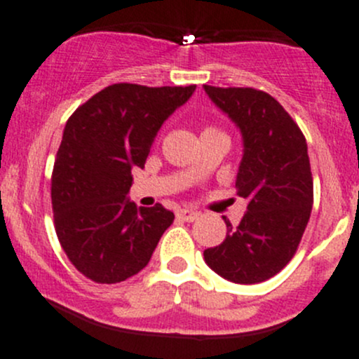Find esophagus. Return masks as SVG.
Instances as JSON below:
<instances>
[{"instance_id": "obj_1", "label": "esophagus", "mask_w": 359, "mask_h": 359, "mask_svg": "<svg viewBox=\"0 0 359 359\" xmlns=\"http://www.w3.org/2000/svg\"><path fill=\"white\" fill-rule=\"evenodd\" d=\"M198 215H200V213L194 212V210H191V208H182L177 212V217L182 220H186V222H193V220L198 219Z\"/></svg>"}]
</instances>
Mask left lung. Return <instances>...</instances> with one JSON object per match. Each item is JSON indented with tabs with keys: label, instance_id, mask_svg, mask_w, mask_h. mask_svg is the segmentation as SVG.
<instances>
[{
	"label": "left lung",
	"instance_id": "8db88e82",
	"mask_svg": "<svg viewBox=\"0 0 359 359\" xmlns=\"http://www.w3.org/2000/svg\"><path fill=\"white\" fill-rule=\"evenodd\" d=\"M205 93L240 130L243 158L238 194L248 201L238 227L224 217L226 240L203 252L224 280L262 283L292 260L313 208V175L302 132L269 93L253 88H217Z\"/></svg>",
	"mask_w": 359,
	"mask_h": 359
}]
</instances>
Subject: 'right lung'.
Listing matches in <instances>:
<instances>
[{"mask_svg": "<svg viewBox=\"0 0 359 359\" xmlns=\"http://www.w3.org/2000/svg\"><path fill=\"white\" fill-rule=\"evenodd\" d=\"M196 85L149 88L118 83L74 111L52 175L55 231L72 266L97 283H119L149 264L173 212L130 201L159 128Z\"/></svg>", "mask_w": 359, "mask_h": 359, "instance_id": "add662e5", "label": "right lung"}]
</instances>
